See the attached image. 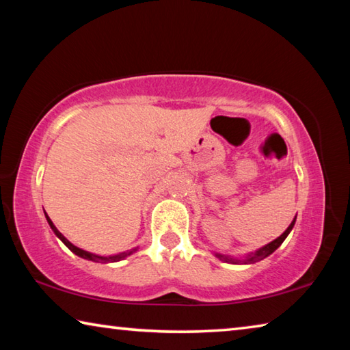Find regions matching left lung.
Here are the masks:
<instances>
[{"label":"left lung","mask_w":350,"mask_h":350,"mask_svg":"<svg viewBox=\"0 0 350 350\" xmlns=\"http://www.w3.org/2000/svg\"><path fill=\"white\" fill-rule=\"evenodd\" d=\"M295 221H296V216L293 217L292 224L288 225L286 232H284L281 236H278V238H276L275 241L269 242L267 245H264V247L258 248V250L248 253L247 256H244V258H233V256H228V254H221V253H215V256H216L217 259H221L222 262H228V264H254V262H259V260H262V259H265L267 256H270V254L273 253V252L276 250V248L282 244L284 239H286L287 236H288V233L292 232V228H293V225H295Z\"/></svg>","instance_id":"8db88e82"}]
</instances>
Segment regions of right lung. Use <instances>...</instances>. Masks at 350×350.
<instances>
[{
	"label": "right lung",
	"mask_w": 350,
	"mask_h": 350,
	"mask_svg": "<svg viewBox=\"0 0 350 350\" xmlns=\"http://www.w3.org/2000/svg\"><path fill=\"white\" fill-rule=\"evenodd\" d=\"M44 216H46V221H47V224H49V227L52 228V232L55 233V236L58 239H60L64 245H66L70 252L72 253H75L77 256H80V258H83V259H88V260H94V262H102V264H108V262H118V260H122V259H125V258H128V256H131L133 253H135L139 250V247H135V248H131V250H126V252H122V253H117V254H111V256H102V254H96V253H91V252H86V250H83V248H80V247H77V245H74L72 242H69L66 238H64V236L58 232L57 230V227L54 225V222L51 221V217L46 215V211H44Z\"/></svg>",
	"instance_id": "obj_1"
}]
</instances>
